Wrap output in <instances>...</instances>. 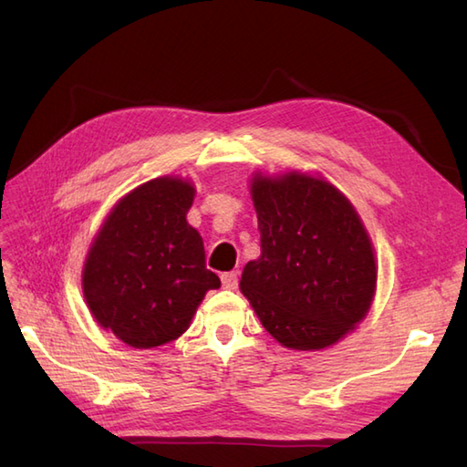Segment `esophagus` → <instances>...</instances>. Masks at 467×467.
Listing matches in <instances>:
<instances>
[{
  "instance_id": "esophagus-1",
  "label": "esophagus",
  "mask_w": 467,
  "mask_h": 467,
  "mask_svg": "<svg viewBox=\"0 0 467 467\" xmlns=\"http://www.w3.org/2000/svg\"><path fill=\"white\" fill-rule=\"evenodd\" d=\"M221 281H223V286L224 289H236L239 286V273H223L221 275Z\"/></svg>"
}]
</instances>
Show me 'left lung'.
I'll return each mask as SVG.
<instances>
[{
    "instance_id": "obj_1",
    "label": "left lung",
    "mask_w": 467,
    "mask_h": 467,
    "mask_svg": "<svg viewBox=\"0 0 467 467\" xmlns=\"http://www.w3.org/2000/svg\"><path fill=\"white\" fill-rule=\"evenodd\" d=\"M251 192L261 256L244 266L243 295L285 347L337 343L375 295V254L359 214L335 186L299 172L254 176Z\"/></svg>"
}]
</instances>
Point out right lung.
I'll use <instances>...</instances> for the list:
<instances>
[{
	"instance_id": "add662e5",
	"label": "right lung",
	"mask_w": 467,
	"mask_h": 467,
	"mask_svg": "<svg viewBox=\"0 0 467 467\" xmlns=\"http://www.w3.org/2000/svg\"><path fill=\"white\" fill-rule=\"evenodd\" d=\"M194 188L154 178L114 206L84 265L94 319L136 349L181 337L221 279L206 269L201 234L186 223Z\"/></svg>"
}]
</instances>
